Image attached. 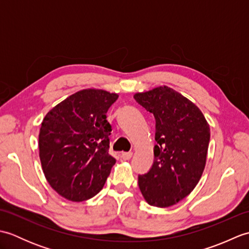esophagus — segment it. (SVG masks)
<instances>
[{
  "instance_id": "esophagus-1",
  "label": "esophagus",
  "mask_w": 249,
  "mask_h": 249,
  "mask_svg": "<svg viewBox=\"0 0 249 249\" xmlns=\"http://www.w3.org/2000/svg\"><path fill=\"white\" fill-rule=\"evenodd\" d=\"M131 156H133V153L131 152H124V153H122V155H121V157L123 158L124 160H129Z\"/></svg>"
}]
</instances>
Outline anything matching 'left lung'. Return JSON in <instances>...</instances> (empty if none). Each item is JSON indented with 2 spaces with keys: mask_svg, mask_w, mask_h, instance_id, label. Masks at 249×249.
<instances>
[{
  "mask_svg": "<svg viewBox=\"0 0 249 249\" xmlns=\"http://www.w3.org/2000/svg\"><path fill=\"white\" fill-rule=\"evenodd\" d=\"M155 118L154 161L138 177L146 202L157 208L177 204L193 192L202 176L210 126L200 109L166 86L134 95Z\"/></svg>",
  "mask_w": 249,
  "mask_h": 249,
  "instance_id": "obj_1",
  "label": "left lung"
}]
</instances>
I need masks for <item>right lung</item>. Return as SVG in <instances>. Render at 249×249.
<instances>
[{
  "label": "right lung",
  "mask_w": 249,
  "mask_h": 249,
  "mask_svg": "<svg viewBox=\"0 0 249 249\" xmlns=\"http://www.w3.org/2000/svg\"><path fill=\"white\" fill-rule=\"evenodd\" d=\"M119 95L82 89L46 114L38 137L47 181L71 201L94 197L104 187L115 158L109 154L111 125L107 111Z\"/></svg>",
  "instance_id": "add662e5"
}]
</instances>
